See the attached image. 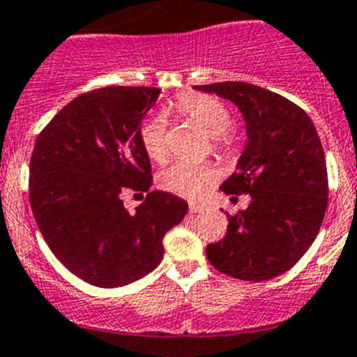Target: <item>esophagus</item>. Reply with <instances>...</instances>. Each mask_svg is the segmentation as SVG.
<instances>
[{
    "mask_svg": "<svg viewBox=\"0 0 357 357\" xmlns=\"http://www.w3.org/2000/svg\"><path fill=\"white\" fill-rule=\"evenodd\" d=\"M202 211H204V205H200V204L189 205V212H191V214H198V212H202Z\"/></svg>",
    "mask_w": 357,
    "mask_h": 357,
    "instance_id": "esophagus-1",
    "label": "esophagus"
}]
</instances>
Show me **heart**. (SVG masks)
Instances as JSON below:
<instances>
[{"label": "heart", "mask_w": 357, "mask_h": 357, "mask_svg": "<svg viewBox=\"0 0 357 357\" xmlns=\"http://www.w3.org/2000/svg\"><path fill=\"white\" fill-rule=\"evenodd\" d=\"M178 109L188 119L198 123L208 136H218V142L223 143L225 138L219 136L230 127V111L207 96H185L178 100ZM143 150L155 162H165L169 155L168 146V126L166 119L157 114L143 123L139 130ZM219 169L211 162L196 165V162L176 161L159 173V185L165 191L176 196H184L196 200L208 191L218 181Z\"/></svg>", "instance_id": "b5f03b06"}]
</instances>
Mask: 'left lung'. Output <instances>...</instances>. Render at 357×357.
<instances>
[{
  "instance_id": "obj_1",
  "label": "left lung",
  "mask_w": 357,
  "mask_h": 357,
  "mask_svg": "<svg viewBox=\"0 0 357 357\" xmlns=\"http://www.w3.org/2000/svg\"><path fill=\"white\" fill-rule=\"evenodd\" d=\"M195 90L234 102L248 136L221 191L250 195L251 202L227 214V235L208 244V261L237 280L280 276L312 246L328 208V168L315 126L299 106L257 84L227 81Z\"/></svg>"
}]
</instances>
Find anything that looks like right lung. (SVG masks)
<instances>
[{"label":"right lung","instance_id":"add662e5","mask_svg":"<svg viewBox=\"0 0 357 357\" xmlns=\"http://www.w3.org/2000/svg\"><path fill=\"white\" fill-rule=\"evenodd\" d=\"M161 90L106 86L67 104L38 134L29 161V204L54 257L90 285L113 289L162 260V237L188 202L150 191L127 212L126 191H149L152 166L139 130Z\"/></svg>","mask_w":357,"mask_h":357}]
</instances>
